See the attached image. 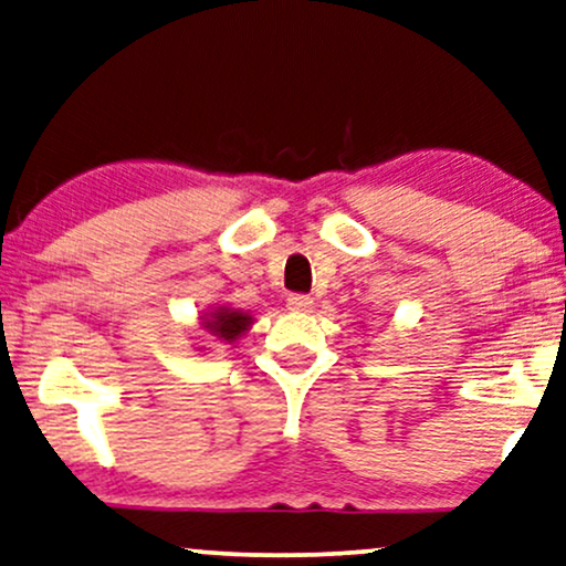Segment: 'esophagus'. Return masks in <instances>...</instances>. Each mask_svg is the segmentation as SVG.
Wrapping results in <instances>:
<instances>
[{
    "instance_id": "obj_1",
    "label": "esophagus",
    "mask_w": 566,
    "mask_h": 566,
    "mask_svg": "<svg viewBox=\"0 0 566 566\" xmlns=\"http://www.w3.org/2000/svg\"><path fill=\"white\" fill-rule=\"evenodd\" d=\"M285 304H289L291 312H310L314 301H312V296H306V293H291Z\"/></svg>"
}]
</instances>
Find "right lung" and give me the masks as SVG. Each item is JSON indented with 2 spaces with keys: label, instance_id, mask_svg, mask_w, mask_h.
Instances as JSON below:
<instances>
[{
  "label": "right lung",
  "instance_id": "add662e5",
  "mask_svg": "<svg viewBox=\"0 0 566 566\" xmlns=\"http://www.w3.org/2000/svg\"><path fill=\"white\" fill-rule=\"evenodd\" d=\"M249 325H252V317H249V314L226 310V306H220L218 312L210 314V319H205V327H208L212 335L229 343L237 340Z\"/></svg>",
  "mask_w": 566,
  "mask_h": 566
}]
</instances>
